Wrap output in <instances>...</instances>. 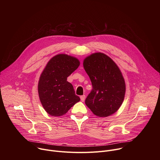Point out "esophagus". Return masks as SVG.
Instances as JSON below:
<instances>
[{"label":"esophagus","instance_id":"34e87169","mask_svg":"<svg viewBox=\"0 0 160 160\" xmlns=\"http://www.w3.org/2000/svg\"><path fill=\"white\" fill-rule=\"evenodd\" d=\"M80 99H81V101H82V102H83V101H85V95L81 96H80Z\"/></svg>","mask_w":160,"mask_h":160}]
</instances>
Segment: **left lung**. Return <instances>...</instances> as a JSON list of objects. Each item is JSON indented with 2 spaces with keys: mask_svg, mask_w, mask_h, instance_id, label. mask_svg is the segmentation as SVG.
<instances>
[{
  "mask_svg": "<svg viewBox=\"0 0 160 160\" xmlns=\"http://www.w3.org/2000/svg\"><path fill=\"white\" fill-rule=\"evenodd\" d=\"M83 65L92 85L85 104L98 117L112 115L122 104L125 94V83L119 68L101 52L87 57Z\"/></svg>",
  "mask_w": 160,
  "mask_h": 160,
  "instance_id": "1",
  "label": "left lung"
}]
</instances>
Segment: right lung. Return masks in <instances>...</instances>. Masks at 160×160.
<instances>
[{"label":"right lung","instance_id":"obj_1","mask_svg":"<svg viewBox=\"0 0 160 160\" xmlns=\"http://www.w3.org/2000/svg\"><path fill=\"white\" fill-rule=\"evenodd\" d=\"M80 65L75 57L61 54L48 62L38 81V92L40 102L48 114L60 117L80 101L72 83L67 81Z\"/></svg>","mask_w":160,"mask_h":160}]
</instances>
